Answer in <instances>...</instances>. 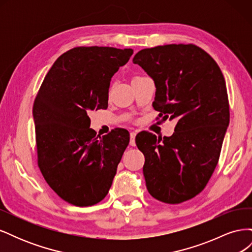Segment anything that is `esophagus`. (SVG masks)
Returning <instances> with one entry per match:
<instances>
[{
  "label": "esophagus",
  "mask_w": 252,
  "mask_h": 252,
  "mask_svg": "<svg viewBox=\"0 0 252 252\" xmlns=\"http://www.w3.org/2000/svg\"><path fill=\"white\" fill-rule=\"evenodd\" d=\"M135 135H136L135 131L130 132V146H135Z\"/></svg>",
  "instance_id": "1"
}]
</instances>
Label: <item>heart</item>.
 Instances as JSON below:
<instances>
[{"instance_id":"b5f03b06","label":"heart","mask_w":252,"mask_h":252,"mask_svg":"<svg viewBox=\"0 0 252 252\" xmlns=\"http://www.w3.org/2000/svg\"><path fill=\"white\" fill-rule=\"evenodd\" d=\"M136 78H140V77H134V78H133V79H136ZM133 79H132V80H133Z\"/></svg>"}]
</instances>
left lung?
Returning <instances> with one entry per match:
<instances>
[{
	"label": "left lung",
	"instance_id": "1",
	"mask_svg": "<svg viewBox=\"0 0 252 252\" xmlns=\"http://www.w3.org/2000/svg\"><path fill=\"white\" fill-rule=\"evenodd\" d=\"M132 62L155 82L152 106L159 117L178 119L173 134L163 140L149 132L136 135L148 192L167 204L192 199L215 171L229 125L224 75L216 61L192 44L142 49Z\"/></svg>",
	"mask_w": 252,
	"mask_h": 252
}]
</instances>
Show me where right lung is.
Listing matches in <instances>:
<instances>
[{
  "instance_id": "1",
  "label": "right lung",
  "mask_w": 252,
  "mask_h": 252,
  "mask_svg": "<svg viewBox=\"0 0 252 252\" xmlns=\"http://www.w3.org/2000/svg\"><path fill=\"white\" fill-rule=\"evenodd\" d=\"M132 49L75 47L59 57L33 103L37 164L61 199L79 207L101 202L129 143L126 129L96 136L88 112L107 108L110 81Z\"/></svg>"
}]
</instances>
